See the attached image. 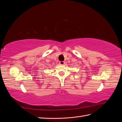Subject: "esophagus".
<instances>
[{
  "mask_svg": "<svg viewBox=\"0 0 122 122\" xmlns=\"http://www.w3.org/2000/svg\"><path fill=\"white\" fill-rule=\"evenodd\" d=\"M59 63H60V64L61 65H63L65 64V61H60V62H59Z\"/></svg>",
  "mask_w": 122,
  "mask_h": 122,
  "instance_id": "esophagus-1",
  "label": "esophagus"
}]
</instances>
